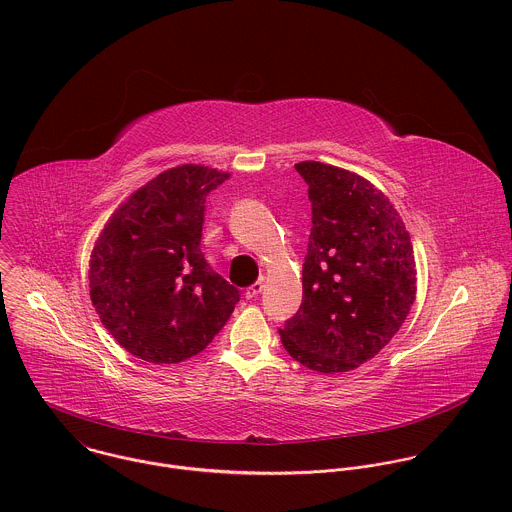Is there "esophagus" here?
Listing matches in <instances>:
<instances>
[{
	"label": "esophagus",
	"mask_w": 512,
	"mask_h": 512,
	"mask_svg": "<svg viewBox=\"0 0 512 512\" xmlns=\"http://www.w3.org/2000/svg\"><path fill=\"white\" fill-rule=\"evenodd\" d=\"M264 290V280H258L256 284H252L248 290H246V299H254V297H258L260 293Z\"/></svg>",
	"instance_id": "1"
}]
</instances>
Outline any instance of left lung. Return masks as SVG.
<instances>
[{
  "mask_svg": "<svg viewBox=\"0 0 512 512\" xmlns=\"http://www.w3.org/2000/svg\"><path fill=\"white\" fill-rule=\"evenodd\" d=\"M309 185L311 234L303 301L280 329L297 363L323 374L370 361L398 333L416 299L410 234L365 177L321 161L295 163Z\"/></svg>",
  "mask_w": 512,
  "mask_h": 512,
  "instance_id": "left-lung-1",
  "label": "left lung"
}]
</instances>
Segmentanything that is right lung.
<instances>
[{"label":"right lung","mask_w":512,"mask_h":512,"mask_svg":"<svg viewBox=\"0 0 512 512\" xmlns=\"http://www.w3.org/2000/svg\"><path fill=\"white\" fill-rule=\"evenodd\" d=\"M228 177L195 163L159 173L114 211L92 248V305L142 361L175 365L205 351L240 299L201 252L207 195Z\"/></svg>","instance_id":"obj_1"}]
</instances>
